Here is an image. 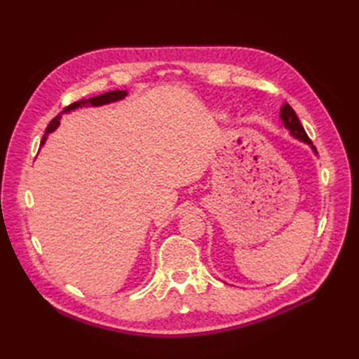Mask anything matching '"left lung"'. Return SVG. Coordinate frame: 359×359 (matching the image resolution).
Returning a JSON list of instances; mask_svg holds the SVG:
<instances>
[{
    "label": "left lung",
    "mask_w": 359,
    "mask_h": 359,
    "mask_svg": "<svg viewBox=\"0 0 359 359\" xmlns=\"http://www.w3.org/2000/svg\"><path fill=\"white\" fill-rule=\"evenodd\" d=\"M280 119H281V123H283L285 128L289 130L290 136H293L295 139L301 140V142H304V144L310 145V148L313 149V153L318 154L316 147H314V145L311 144V140L309 139V136H307V133H306V130H304V127H302L301 121L298 119L295 111H293L287 103H285L283 106L280 107Z\"/></svg>",
    "instance_id": "8db88e82"
}]
</instances>
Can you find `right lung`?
Listing matches in <instances>:
<instances>
[{"instance_id": "add662e5", "label": "right lung", "mask_w": 359, "mask_h": 359, "mask_svg": "<svg viewBox=\"0 0 359 359\" xmlns=\"http://www.w3.org/2000/svg\"><path fill=\"white\" fill-rule=\"evenodd\" d=\"M127 94H128V93H127L126 90H123V91L116 90V91H109V93H104V94H100V95L91 97V99L79 100V102H74V103H72L70 106H67L66 109H64L61 114H58V115H57L55 118H53L52 121L49 123V126L46 127L45 136H43L40 145H43V144L46 142V139H48V135H49V133L55 132L57 127L60 126V119H61V115H62V114H67V112H70V111L78 109V107H86V106H93V107H94V106H103V104H109V103H114V102H119V100L126 99V95H127Z\"/></svg>"}]
</instances>
